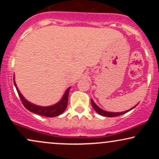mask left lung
<instances>
[{
  "label": "left lung",
  "instance_id": "8db88e82",
  "mask_svg": "<svg viewBox=\"0 0 159 159\" xmlns=\"http://www.w3.org/2000/svg\"><path fill=\"white\" fill-rule=\"evenodd\" d=\"M91 104H92V106L94 108V110L96 111V112L98 113V114L102 115V116H107V117H114V116H120V115H123L124 114H125V113L128 112V111H129L130 110H132V109L134 108V107H132V109H130V110L129 111H123V112H119V113H114V112H107V111H103L102 109H101L100 107H98L97 105H96V104L94 103V102L93 101L92 99H91Z\"/></svg>",
  "mask_w": 159,
  "mask_h": 159
}]
</instances>
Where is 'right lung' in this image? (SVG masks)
Returning a JSON list of instances; mask_svg holds the SVG:
<instances>
[{"label": "right lung", "instance_id": "right-lung-1", "mask_svg": "<svg viewBox=\"0 0 159 159\" xmlns=\"http://www.w3.org/2000/svg\"><path fill=\"white\" fill-rule=\"evenodd\" d=\"M13 82L14 84L16 86V88L17 90L18 93L20 98H21V101L22 104L28 111H30V112L35 113L36 114L41 115V116H48V117H54V116H57L58 115L61 114L66 108L67 105H68V96H69V92L70 87L66 90L65 92V94L63 95V98L59 102H57L55 105H52V106H48V107H41V106H37V105H34V104L29 102L28 101H27L25 98L23 97L22 95L21 94V93L19 92V89L17 88V86L15 82V80L13 78Z\"/></svg>", "mask_w": 159, "mask_h": 159}]
</instances>
